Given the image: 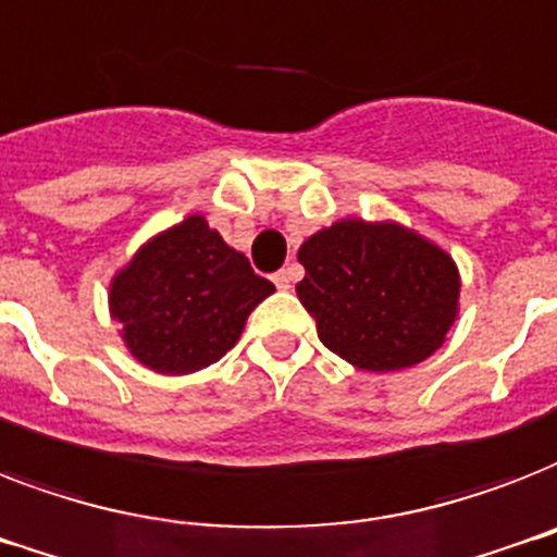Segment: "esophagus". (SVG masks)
Listing matches in <instances>:
<instances>
[{
	"label": "esophagus",
	"instance_id": "esophagus-1",
	"mask_svg": "<svg viewBox=\"0 0 557 557\" xmlns=\"http://www.w3.org/2000/svg\"><path fill=\"white\" fill-rule=\"evenodd\" d=\"M273 282H275V287H278V290H290L293 273H290V270H278V273L273 275Z\"/></svg>",
	"mask_w": 557,
	"mask_h": 557
}]
</instances>
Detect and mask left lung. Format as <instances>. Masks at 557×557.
Here are the masks:
<instances>
[{"instance_id": "1", "label": "left lung", "mask_w": 557, "mask_h": 557, "mask_svg": "<svg viewBox=\"0 0 557 557\" xmlns=\"http://www.w3.org/2000/svg\"><path fill=\"white\" fill-rule=\"evenodd\" d=\"M299 261L296 293L319 339L362 371L429 359L457 319V264L397 221H336L301 244Z\"/></svg>"}]
</instances>
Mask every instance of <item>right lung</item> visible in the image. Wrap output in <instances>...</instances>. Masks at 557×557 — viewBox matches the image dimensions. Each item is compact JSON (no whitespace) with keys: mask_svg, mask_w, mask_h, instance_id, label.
I'll list each match as a JSON object with an SVG mask.
<instances>
[{"mask_svg":"<svg viewBox=\"0 0 557 557\" xmlns=\"http://www.w3.org/2000/svg\"><path fill=\"white\" fill-rule=\"evenodd\" d=\"M275 293L247 256L189 215L146 242L111 278V319L137 362L158 373H193L218 362L247 315Z\"/></svg>","mask_w":557,"mask_h":557,"instance_id":"obj_1","label":"right lung"}]
</instances>
